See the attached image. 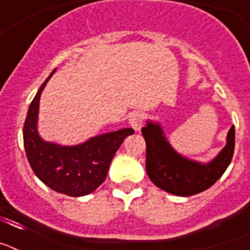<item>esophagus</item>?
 Segmentation results:
<instances>
[{
    "label": "esophagus",
    "mask_w": 250,
    "mask_h": 250,
    "mask_svg": "<svg viewBox=\"0 0 250 250\" xmlns=\"http://www.w3.org/2000/svg\"><path fill=\"white\" fill-rule=\"evenodd\" d=\"M143 121H144V115L141 114L140 111H134L129 118V124L130 126L135 131H139L143 126Z\"/></svg>",
    "instance_id": "1"
}]
</instances>
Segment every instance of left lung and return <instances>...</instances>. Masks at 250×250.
<instances>
[{
	"instance_id": "8db88e82",
	"label": "left lung",
	"mask_w": 250,
	"mask_h": 250,
	"mask_svg": "<svg viewBox=\"0 0 250 250\" xmlns=\"http://www.w3.org/2000/svg\"><path fill=\"white\" fill-rule=\"evenodd\" d=\"M146 143V173L150 180L164 191L190 196L207 190L224 174L230 164L235 146V130L230 127L227 145L209 164H199L183 158L170 146L158 124L141 127Z\"/></svg>"
}]
</instances>
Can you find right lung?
Here are the masks:
<instances>
[{
    "label": "right lung",
    "instance_id": "add662e5",
    "mask_svg": "<svg viewBox=\"0 0 250 250\" xmlns=\"http://www.w3.org/2000/svg\"><path fill=\"white\" fill-rule=\"evenodd\" d=\"M54 72L41 85L28 107L23 125L26 156L35 175L52 190L68 196L87 195L103 184L115 152L134 130L107 132L77 146L45 143L37 134V114L41 92Z\"/></svg>",
    "mask_w": 250,
    "mask_h": 250
}]
</instances>
